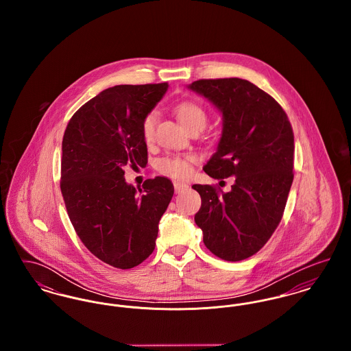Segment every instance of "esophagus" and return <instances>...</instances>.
Listing matches in <instances>:
<instances>
[{
    "mask_svg": "<svg viewBox=\"0 0 351 351\" xmlns=\"http://www.w3.org/2000/svg\"><path fill=\"white\" fill-rule=\"evenodd\" d=\"M173 186H175V192H176V193L184 192V191H186V189L189 188V185H188V184L180 183V182H175V183H173Z\"/></svg>",
    "mask_w": 351,
    "mask_h": 351,
    "instance_id": "1",
    "label": "esophagus"
}]
</instances>
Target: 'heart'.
Returning <instances> with one entry per match:
<instances>
[{
    "label": "heart",
    "instance_id": "b5f03b06",
    "mask_svg": "<svg viewBox=\"0 0 351 351\" xmlns=\"http://www.w3.org/2000/svg\"><path fill=\"white\" fill-rule=\"evenodd\" d=\"M176 116L179 118L180 123L185 129L193 126V125H201L205 126L206 123V113L201 108L200 105L195 102H182L178 104L175 108ZM156 113L150 112L147 113L143 121H142V135L143 139L150 143L155 133V125H156ZM196 162V158L193 155H167L158 160L156 167L158 169L175 179H184L189 176L192 171V165Z\"/></svg>",
    "mask_w": 351,
    "mask_h": 351
}]
</instances>
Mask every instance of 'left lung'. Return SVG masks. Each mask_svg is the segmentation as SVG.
<instances>
[{
	"mask_svg": "<svg viewBox=\"0 0 351 351\" xmlns=\"http://www.w3.org/2000/svg\"><path fill=\"white\" fill-rule=\"evenodd\" d=\"M188 89L222 114L217 150L204 171L215 179L234 178L230 192L192 185L201 196L195 222L218 258L243 261L266 245L283 216L293 182L292 126L283 108L247 80H197Z\"/></svg>",
	"mask_w": 351,
	"mask_h": 351,
	"instance_id": "obj_1",
	"label": "left lung"
}]
</instances>
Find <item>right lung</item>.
Wrapping results in <instances>:
<instances>
[{
  "instance_id": "obj_1",
  "label": "right lung",
  "mask_w": 351,
  "mask_h": 351,
  "mask_svg": "<svg viewBox=\"0 0 351 351\" xmlns=\"http://www.w3.org/2000/svg\"><path fill=\"white\" fill-rule=\"evenodd\" d=\"M167 89V83L108 88L84 104L64 132L60 189L68 216L84 246L113 267L133 268L150 256L173 196L167 178L135 188L123 171L147 165L142 121Z\"/></svg>"
}]
</instances>
